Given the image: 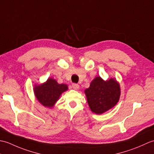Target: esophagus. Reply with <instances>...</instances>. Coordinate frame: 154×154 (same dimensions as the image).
Wrapping results in <instances>:
<instances>
[{
    "mask_svg": "<svg viewBox=\"0 0 154 154\" xmlns=\"http://www.w3.org/2000/svg\"><path fill=\"white\" fill-rule=\"evenodd\" d=\"M72 87H73V89L75 90H78L79 89V85L78 84L73 83V85H72Z\"/></svg>",
    "mask_w": 154,
    "mask_h": 154,
    "instance_id": "esophagus-1",
    "label": "esophagus"
}]
</instances>
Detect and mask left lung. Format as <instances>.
Masks as SVG:
<instances>
[{"instance_id": "1", "label": "left lung", "mask_w": 154, "mask_h": 154, "mask_svg": "<svg viewBox=\"0 0 154 154\" xmlns=\"http://www.w3.org/2000/svg\"><path fill=\"white\" fill-rule=\"evenodd\" d=\"M87 103L93 112L101 114L112 109L119 102L120 87L116 79L104 81L97 77L91 81L90 87L85 90Z\"/></svg>"}]
</instances>
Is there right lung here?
<instances>
[{"label": "right lung", "instance_id": "right-lung-1", "mask_svg": "<svg viewBox=\"0 0 154 154\" xmlns=\"http://www.w3.org/2000/svg\"><path fill=\"white\" fill-rule=\"evenodd\" d=\"M68 89L65 84H59L52 78H49L45 82L40 85H35L34 92L38 100L45 107L52 108L61 94Z\"/></svg>", "mask_w": 154, "mask_h": 154}]
</instances>
